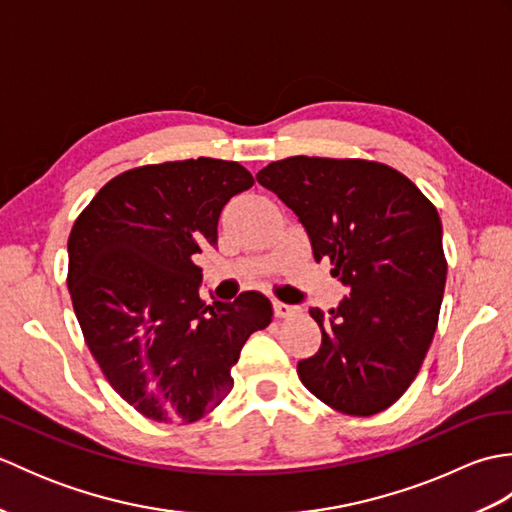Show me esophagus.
<instances>
[{
  "label": "esophagus",
  "instance_id": "obj_1",
  "mask_svg": "<svg viewBox=\"0 0 512 512\" xmlns=\"http://www.w3.org/2000/svg\"><path fill=\"white\" fill-rule=\"evenodd\" d=\"M273 310H275V317H279V319L292 317V314L297 312L295 306H288V303H281V301H275V303H273Z\"/></svg>",
  "mask_w": 512,
  "mask_h": 512
}]
</instances>
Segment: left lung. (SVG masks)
I'll list each match as a JSON object with an SVG mask.
<instances>
[{"instance_id": "obj_1", "label": "left lung", "mask_w": 512, "mask_h": 512, "mask_svg": "<svg viewBox=\"0 0 512 512\" xmlns=\"http://www.w3.org/2000/svg\"><path fill=\"white\" fill-rule=\"evenodd\" d=\"M299 217L317 262L350 295L323 314L301 383L347 416H374L405 394L438 325L447 259L440 215L400 171L369 160L292 156L257 173Z\"/></svg>"}]
</instances>
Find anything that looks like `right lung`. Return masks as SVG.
<instances>
[{
    "label": "right lung",
    "instance_id": "right-lung-1",
    "mask_svg": "<svg viewBox=\"0 0 512 512\" xmlns=\"http://www.w3.org/2000/svg\"><path fill=\"white\" fill-rule=\"evenodd\" d=\"M253 176L231 160L147 165L110 180L68 239V288L92 356L116 394L158 422L189 424L233 389L246 339L273 319L257 290L200 299L193 257L217 246V222Z\"/></svg>",
    "mask_w": 512,
    "mask_h": 512
}]
</instances>
